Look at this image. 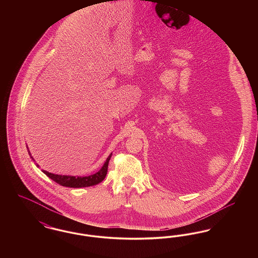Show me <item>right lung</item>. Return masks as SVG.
<instances>
[{
  "label": "right lung",
  "instance_id": "right-lung-1",
  "mask_svg": "<svg viewBox=\"0 0 258 258\" xmlns=\"http://www.w3.org/2000/svg\"><path fill=\"white\" fill-rule=\"evenodd\" d=\"M110 156L107 158L105 163L101 167L99 171L86 176V177H75V176H64V175H56L52 174L49 172L42 170V172L48 176L51 180L56 182L57 184H61L62 186H69V187H86V186H92L95 184H98L102 182L107 174V169H108V163L111 159Z\"/></svg>",
  "mask_w": 258,
  "mask_h": 258
}]
</instances>
